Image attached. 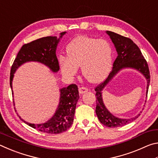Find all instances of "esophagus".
<instances>
[{
    "label": "esophagus",
    "mask_w": 158,
    "mask_h": 158,
    "mask_svg": "<svg viewBox=\"0 0 158 158\" xmlns=\"http://www.w3.org/2000/svg\"><path fill=\"white\" fill-rule=\"evenodd\" d=\"M89 91V89L86 87H84V86H82V87H80L79 89V92L80 94H84V93H86Z\"/></svg>",
    "instance_id": "esophagus-1"
}]
</instances>
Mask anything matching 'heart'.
<instances>
[{
    "label": "heart",
    "mask_w": 158,
    "mask_h": 158,
    "mask_svg": "<svg viewBox=\"0 0 158 158\" xmlns=\"http://www.w3.org/2000/svg\"><path fill=\"white\" fill-rule=\"evenodd\" d=\"M112 52L106 40L77 37L67 47L68 56L59 58L61 71L66 77H73L81 66L82 74L88 80L100 81L110 71Z\"/></svg>",
    "instance_id": "1"
}]
</instances>
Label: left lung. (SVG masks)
<instances>
[{"label":"left lung","instance_id":"left-lung-1","mask_svg":"<svg viewBox=\"0 0 158 158\" xmlns=\"http://www.w3.org/2000/svg\"><path fill=\"white\" fill-rule=\"evenodd\" d=\"M106 33L110 36V38L115 45L118 52V56L114 60L112 70L109 74L107 78L95 88L96 91L95 97L97 99L95 112L102 124L109 127H117L123 126L135 121L140 116V114L130 119H123L115 117L106 109L104 105L102 98V90L119 70L124 68H132L140 71L146 78L147 96L151 75L147 61L144 58L139 48L132 40L111 31H106Z\"/></svg>","mask_w":158,"mask_h":158}]
</instances>
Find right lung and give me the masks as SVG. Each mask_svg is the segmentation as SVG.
<instances>
[{"label": "right lung", "mask_w": 158, "mask_h": 158, "mask_svg": "<svg viewBox=\"0 0 158 158\" xmlns=\"http://www.w3.org/2000/svg\"><path fill=\"white\" fill-rule=\"evenodd\" d=\"M65 33L66 32L61 33L60 37ZM59 39L52 36L44 37L24 44L21 47L10 70V84L11 89H12V81L16 69L28 61L40 62L47 65L54 73L59 70V64L56 55V49ZM79 98L78 87L76 84H71L67 88L60 89L59 105L54 116L47 123L37 125L32 124L23 121L19 115L18 116L29 126L40 132L48 134H59L68 130L73 124Z\"/></svg>", "instance_id": "1"}]
</instances>
